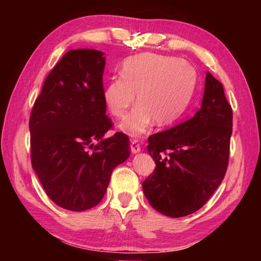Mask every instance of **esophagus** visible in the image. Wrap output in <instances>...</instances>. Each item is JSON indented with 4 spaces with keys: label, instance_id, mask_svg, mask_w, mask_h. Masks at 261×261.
Returning a JSON list of instances; mask_svg holds the SVG:
<instances>
[{
    "label": "esophagus",
    "instance_id": "obj_1",
    "mask_svg": "<svg viewBox=\"0 0 261 261\" xmlns=\"http://www.w3.org/2000/svg\"><path fill=\"white\" fill-rule=\"evenodd\" d=\"M130 146H131V152L134 153V154H136V153L140 152L141 147H140V144H139V141L137 140V139H132V140H131V144H130Z\"/></svg>",
    "mask_w": 261,
    "mask_h": 261
}]
</instances>
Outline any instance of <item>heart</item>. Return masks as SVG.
<instances>
[{"label": "heart", "instance_id": "heart-1", "mask_svg": "<svg viewBox=\"0 0 261 261\" xmlns=\"http://www.w3.org/2000/svg\"><path fill=\"white\" fill-rule=\"evenodd\" d=\"M197 72L189 62L143 53L123 62L120 78L105 84L102 100L112 116L121 118L135 102L120 127L138 137L155 122L159 126L173 124L184 113L196 88Z\"/></svg>", "mask_w": 261, "mask_h": 261}]
</instances>
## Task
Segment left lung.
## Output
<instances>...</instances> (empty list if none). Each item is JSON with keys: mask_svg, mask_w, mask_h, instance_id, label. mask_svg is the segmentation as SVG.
Wrapping results in <instances>:
<instances>
[{"mask_svg": "<svg viewBox=\"0 0 261 261\" xmlns=\"http://www.w3.org/2000/svg\"><path fill=\"white\" fill-rule=\"evenodd\" d=\"M231 132V106L222 84L207 72L196 115L147 139L156 167L143 190L153 208L170 218L200 210L226 175Z\"/></svg>", "mask_w": 261, "mask_h": 261, "instance_id": "8db88e82", "label": "left lung"}]
</instances>
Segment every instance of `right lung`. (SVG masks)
Here are the masks:
<instances>
[{
    "label": "right lung",
    "mask_w": 261,
    "mask_h": 261,
    "mask_svg": "<svg viewBox=\"0 0 261 261\" xmlns=\"http://www.w3.org/2000/svg\"><path fill=\"white\" fill-rule=\"evenodd\" d=\"M103 53L72 49L43 83L30 116L31 162L47 196L82 212L102 199L113 170L130 155L127 136L103 138L113 122L102 100Z\"/></svg>",
    "instance_id": "add662e5"
}]
</instances>
